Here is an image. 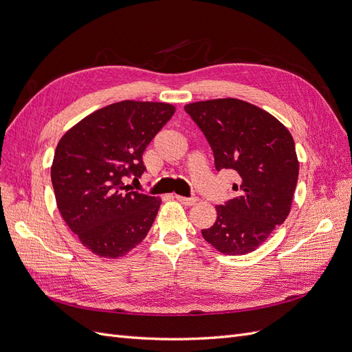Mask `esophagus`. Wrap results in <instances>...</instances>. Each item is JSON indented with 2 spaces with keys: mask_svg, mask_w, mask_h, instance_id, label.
<instances>
[{
  "mask_svg": "<svg viewBox=\"0 0 352 352\" xmlns=\"http://www.w3.org/2000/svg\"><path fill=\"white\" fill-rule=\"evenodd\" d=\"M180 204H184V206H194V204H197V198H186V197H180V195H176L175 197Z\"/></svg>",
  "mask_w": 352,
  "mask_h": 352,
  "instance_id": "1",
  "label": "esophagus"
}]
</instances>
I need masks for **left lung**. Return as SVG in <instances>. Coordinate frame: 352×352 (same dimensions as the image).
<instances>
[{
  "label": "left lung",
  "mask_w": 352,
  "mask_h": 352,
  "mask_svg": "<svg viewBox=\"0 0 352 352\" xmlns=\"http://www.w3.org/2000/svg\"><path fill=\"white\" fill-rule=\"evenodd\" d=\"M185 111L204 132L216 168L239 175L236 195L216 207L202 236L221 254L252 252L291 211L300 172L294 138L274 116L236 98L190 102Z\"/></svg>",
  "instance_id": "1"
}]
</instances>
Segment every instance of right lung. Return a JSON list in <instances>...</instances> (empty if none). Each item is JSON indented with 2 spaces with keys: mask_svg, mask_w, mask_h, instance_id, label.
I'll return each mask as SVG.
<instances>
[{
  "mask_svg": "<svg viewBox=\"0 0 352 352\" xmlns=\"http://www.w3.org/2000/svg\"><path fill=\"white\" fill-rule=\"evenodd\" d=\"M175 111L167 102H114L85 117L58 141L51 166L57 208L95 255L122 257L151 229L162 199L136 192L123 180L142 176L145 148Z\"/></svg>",
  "mask_w": 352,
  "mask_h": 352,
  "instance_id": "1",
  "label": "right lung"
}]
</instances>
